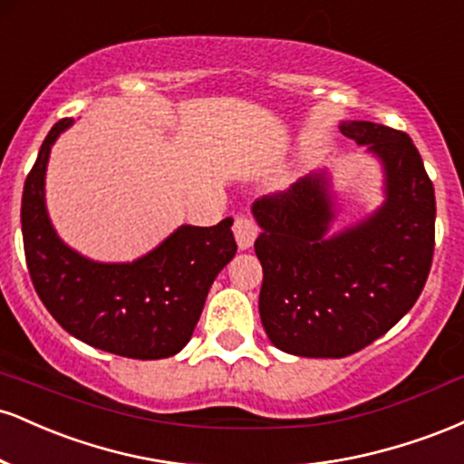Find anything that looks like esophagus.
Returning a JSON list of instances; mask_svg holds the SVG:
<instances>
[{"instance_id":"34e87169","label":"esophagus","mask_w":464,"mask_h":464,"mask_svg":"<svg viewBox=\"0 0 464 464\" xmlns=\"http://www.w3.org/2000/svg\"><path fill=\"white\" fill-rule=\"evenodd\" d=\"M233 233H236L237 246L242 250H246V248L253 246V242H255V237H257L259 228H257V225H255L253 218L237 216L236 225H233Z\"/></svg>"}]
</instances>
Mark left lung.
<instances>
[{"label": "left lung", "mask_w": 464, "mask_h": 464, "mask_svg": "<svg viewBox=\"0 0 464 464\" xmlns=\"http://www.w3.org/2000/svg\"><path fill=\"white\" fill-rule=\"evenodd\" d=\"M340 132L380 159L384 205L358 225L335 220L327 172L253 205L264 284L259 316L270 343L301 358H344L410 312L434 255V185L406 132L343 121Z\"/></svg>", "instance_id": "8db88e82"}]
</instances>
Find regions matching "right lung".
Segmentation results:
<instances>
[{
	"label": "right lung",
	"mask_w": 464,
	"mask_h": 464,
	"mask_svg": "<svg viewBox=\"0 0 464 464\" xmlns=\"http://www.w3.org/2000/svg\"><path fill=\"white\" fill-rule=\"evenodd\" d=\"M73 120L56 121L32 165L21 198L25 262L36 295L65 332L132 360H161L189 343L209 287L236 255L233 218L183 225L130 264H102L69 248L45 207L50 150Z\"/></svg>",
	"instance_id": "obj_1"
}]
</instances>
